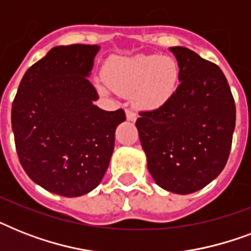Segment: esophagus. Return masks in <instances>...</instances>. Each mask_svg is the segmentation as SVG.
<instances>
[{
  "mask_svg": "<svg viewBox=\"0 0 251 251\" xmlns=\"http://www.w3.org/2000/svg\"><path fill=\"white\" fill-rule=\"evenodd\" d=\"M126 118H127V121H135L137 120V113L131 109H126Z\"/></svg>",
  "mask_w": 251,
  "mask_h": 251,
  "instance_id": "obj_1",
  "label": "esophagus"
}]
</instances>
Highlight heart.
<instances>
[{
  "mask_svg": "<svg viewBox=\"0 0 251 251\" xmlns=\"http://www.w3.org/2000/svg\"><path fill=\"white\" fill-rule=\"evenodd\" d=\"M178 78V64L173 57L138 54L110 61L106 69L108 82L98 78L96 87L104 95L114 91L122 96H134L137 105L155 109L173 96Z\"/></svg>",
  "mask_w": 251,
  "mask_h": 251,
  "instance_id": "heart-1",
  "label": "heart"
}]
</instances>
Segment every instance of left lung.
I'll return each mask as SVG.
<instances>
[{"mask_svg": "<svg viewBox=\"0 0 251 251\" xmlns=\"http://www.w3.org/2000/svg\"><path fill=\"white\" fill-rule=\"evenodd\" d=\"M179 68V86L157 109L141 112L137 126L155 182L190 194L218 177L229 157L236 105L218 65L183 47L169 48Z\"/></svg>", "mask_w": 251, "mask_h": 251, "instance_id": "1", "label": "left lung"}]
</instances>
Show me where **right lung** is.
<instances>
[{"label": "right lung", "mask_w": 251, "mask_h": 251, "mask_svg": "<svg viewBox=\"0 0 251 251\" xmlns=\"http://www.w3.org/2000/svg\"><path fill=\"white\" fill-rule=\"evenodd\" d=\"M99 45L54 47L25 72L11 108L22 167L33 182L62 197L94 190L105 175L114 131L126 120L108 112L88 80Z\"/></svg>", "instance_id": "obj_1"}]
</instances>
